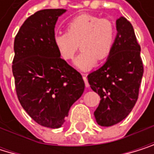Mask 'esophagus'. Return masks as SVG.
I'll use <instances>...</instances> for the list:
<instances>
[{"mask_svg": "<svg viewBox=\"0 0 154 154\" xmlns=\"http://www.w3.org/2000/svg\"><path fill=\"white\" fill-rule=\"evenodd\" d=\"M82 78H83V81H84V82H85V86H86V87H89V82H88L87 75H86V74H82Z\"/></svg>", "mask_w": 154, "mask_h": 154, "instance_id": "obj_1", "label": "esophagus"}]
</instances>
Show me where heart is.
<instances>
[{
    "label": "heart",
    "mask_w": 154,
    "mask_h": 154,
    "mask_svg": "<svg viewBox=\"0 0 154 154\" xmlns=\"http://www.w3.org/2000/svg\"><path fill=\"white\" fill-rule=\"evenodd\" d=\"M65 28L66 32L54 36L56 49L62 59L71 61L80 46L75 65L82 71L91 69L97 60L107 59L114 47L116 28L108 19L82 13L70 20Z\"/></svg>",
    "instance_id": "heart-1"
}]
</instances>
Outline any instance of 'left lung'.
Here are the masks:
<instances>
[{
    "label": "left lung",
    "instance_id": "left-lung-1",
    "mask_svg": "<svg viewBox=\"0 0 154 154\" xmlns=\"http://www.w3.org/2000/svg\"><path fill=\"white\" fill-rule=\"evenodd\" d=\"M118 31L114 47L107 62L88 75L91 88L100 95V103L94 112L101 126L117 124L135 105L143 74L141 46L132 25L121 17L116 21Z\"/></svg>",
    "mask_w": 154,
    "mask_h": 154
}]
</instances>
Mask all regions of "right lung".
<instances>
[{
    "label": "right lung",
    "mask_w": 154,
    "mask_h": 154,
    "mask_svg": "<svg viewBox=\"0 0 154 154\" xmlns=\"http://www.w3.org/2000/svg\"><path fill=\"white\" fill-rule=\"evenodd\" d=\"M64 9H45L26 19L14 39L12 73L21 105L37 123L59 128L81 97L84 82L62 59L54 44V27Z\"/></svg>",
    "instance_id": "1"
}]
</instances>
